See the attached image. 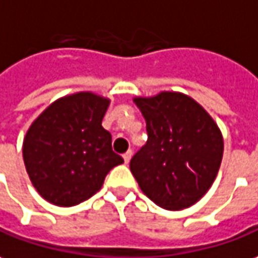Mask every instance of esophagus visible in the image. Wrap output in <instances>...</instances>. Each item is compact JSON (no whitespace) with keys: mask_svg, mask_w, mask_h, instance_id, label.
I'll return each instance as SVG.
<instances>
[{"mask_svg":"<svg viewBox=\"0 0 258 258\" xmlns=\"http://www.w3.org/2000/svg\"><path fill=\"white\" fill-rule=\"evenodd\" d=\"M132 150H127V152L123 154V161H125V164H127L129 161H131V159H132Z\"/></svg>","mask_w":258,"mask_h":258,"instance_id":"esophagus-1","label":"esophagus"}]
</instances>
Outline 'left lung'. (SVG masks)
Here are the masks:
<instances>
[{
	"label": "left lung",
	"mask_w": 258,
	"mask_h": 258,
	"mask_svg": "<svg viewBox=\"0 0 258 258\" xmlns=\"http://www.w3.org/2000/svg\"><path fill=\"white\" fill-rule=\"evenodd\" d=\"M146 119L147 142L131 160L140 189L164 209L180 211L208 192L223 156L221 129L185 94L163 91L136 97Z\"/></svg>",
	"instance_id": "left-lung-1"
}]
</instances>
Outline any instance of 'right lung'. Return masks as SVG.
<instances>
[{"mask_svg":"<svg viewBox=\"0 0 258 258\" xmlns=\"http://www.w3.org/2000/svg\"><path fill=\"white\" fill-rule=\"evenodd\" d=\"M109 102L94 92H76L54 101L32 122L24 139V163L47 202L64 208L81 204L123 163L102 127Z\"/></svg>","mask_w":258,"mask_h":258,"instance_id":"right-lung-1","label":"right lung"}]
</instances>
